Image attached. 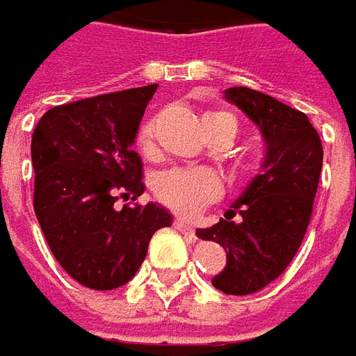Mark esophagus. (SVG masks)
I'll return each mask as SVG.
<instances>
[{
	"instance_id": "1",
	"label": "esophagus",
	"mask_w": 356,
	"mask_h": 356,
	"mask_svg": "<svg viewBox=\"0 0 356 356\" xmlns=\"http://www.w3.org/2000/svg\"><path fill=\"white\" fill-rule=\"evenodd\" d=\"M174 226H176L182 234H186V236H190V238H194V226H192L190 222L182 220V218H176V220H174Z\"/></svg>"
}]
</instances>
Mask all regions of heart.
<instances>
[{
  "label": "heart",
  "instance_id": "1",
  "mask_svg": "<svg viewBox=\"0 0 356 356\" xmlns=\"http://www.w3.org/2000/svg\"><path fill=\"white\" fill-rule=\"evenodd\" d=\"M228 120L234 126V118L226 112H208L204 122H220ZM136 148L142 156L154 158L156 156V124L154 120H146L136 134ZM154 194L156 198L170 210L178 214H196L208 202L218 198L220 194V180L210 170H168L156 176L154 180Z\"/></svg>",
  "mask_w": 356,
  "mask_h": 356
}]
</instances>
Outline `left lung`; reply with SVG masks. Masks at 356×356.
<instances>
[{
  "label": "left lung",
  "instance_id": "obj_1",
  "mask_svg": "<svg viewBox=\"0 0 356 356\" xmlns=\"http://www.w3.org/2000/svg\"><path fill=\"white\" fill-rule=\"evenodd\" d=\"M224 98L258 126L266 154L224 218L198 228L218 242L226 266L212 278L226 294H252L284 273L305 238L323 170V144L307 114L250 88H228ZM238 213V221L232 218Z\"/></svg>",
  "mask_w": 356,
  "mask_h": 356
}]
</instances>
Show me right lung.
<instances>
[{"mask_svg": "<svg viewBox=\"0 0 356 356\" xmlns=\"http://www.w3.org/2000/svg\"><path fill=\"white\" fill-rule=\"evenodd\" d=\"M158 83L56 106L31 136L33 210L62 268L94 291H114L144 262L152 234L172 224L144 194L136 134Z\"/></svg>", "mask_w": 356, "mask_h": 356, "instance_id": "add662e5", "label": "right lung"}]
</instances>
